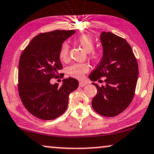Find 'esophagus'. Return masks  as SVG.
<instances>
[{
    "instance_id": "obj_1",
    "label": "esophagus",
    "mask_w": 154,
    "mask_h": 154,
    "mask_svg": "<svg viewBox=\"0 0 154 154\" xmlns=\"http://www.w3.org/2000/svg\"><path fill=\"white\" fill-rule=\"evenodd\" d=\"M86 84H87V83H86V82H79V86H81V87H83V86H86Z\"/></svg>"
}]
</instances>
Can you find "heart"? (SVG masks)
Here are the masks:
<instances>
[{"instance_id": "b5f03b06", "label": "heart", "mask_w": 154, "mask_h": 154, "mask_svg": "<svg viewBox=\"0 0 154 154\" xmlns=\"http://www.w3.org/2000/svg\"><path fill=\"white\" fill-rule=\"evenodd\" d=\"M77 42L83 47V49L88 54V56L91 60H97L99 58V52L95 50V43L91 37L88 35H82L77 38ZM69 53V45L68 43H63L60 47L59 58L61 60H68ZM89 70V67L86 63H74L68 68V72L71 76L77 79H81Z\"/></svg>"}]
</instances>
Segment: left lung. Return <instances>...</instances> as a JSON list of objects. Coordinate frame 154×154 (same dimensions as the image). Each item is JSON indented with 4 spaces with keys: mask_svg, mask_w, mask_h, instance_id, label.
Wrapping results in <instances>:
<instances>
[{
    "mask_svg": "<svg viewBox=\"0 0 154 154\" xmlns=\"http://www.w3.org/2000/svg\"><path fill=\"white\" fill-rule=\"evenodd\" d=\"M100 40L103 58L89 79L96 82L105 77V86H96L98 93L92 107L104 116H115L124 111L135 95L139 69L137 59L126 40L111 32H103Z\"/></svg>",
    "mask_w": 154,
    "mask_h": 154,
    "instance_id": "obj_1",
    "label": "left lung"
}]
</instances>
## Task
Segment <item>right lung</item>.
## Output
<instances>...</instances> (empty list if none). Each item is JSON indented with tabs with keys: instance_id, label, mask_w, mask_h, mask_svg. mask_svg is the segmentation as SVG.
<instances>
[{
	"instance_id": "obj_1",
	"label": "right lung",
	"mask_w": 154,
	"mask_h": 154,
	"mask_svg": "<svg viewBox=\"0 0 154 154\" xmlns=\"http://www.w3.org/2000/svg\"><path fill=\"white\" fill-rule=\"evenodd\" d=\"M75 30H56L42 33L33 38L21 53L19 63L18 90L28 111L42 120L58 118L68 108V97L77 89L79 82L72 77L51 84L50 79L59 77L63 68L60 47Z\"/></svg>"
}]
</instances>
